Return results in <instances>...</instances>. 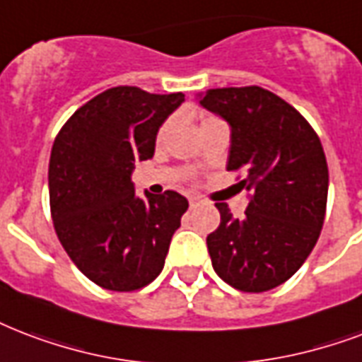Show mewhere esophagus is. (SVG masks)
I'll return each instance as SVG.
<instances>
[{"label": "esophagus", "instance_id": "1", "mask_svg": "<svg viewBox=\"0 0 362 362\" xmlns=\"http://www.w3.org/2000/svg\"><path fill=\"white\" fill-rule=\"evenodd\" d=\"M199 205V199H195V197H192L189 199V209H195V206Z\"/></svg>", "mask_w": 362, "mask_h": 362}]
</instances>
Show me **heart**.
<instances>
[{"label": "heart", "instance_id": "1", "mask_svg": "<svg viewBox=\"0 0 362 362\" xmlns=\"http://www.w3.org/2000/svg\"><path fill=\"white\" fill-rule=\"evenodd\" d=\"M165 127H167V125H165ZM165 127H163V129H161V132H163V131H165Z\"/></svg>", "mask_w": 362, "mask_h": 362}]
</instances>
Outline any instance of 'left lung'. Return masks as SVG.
<instances>
[{"mask_svg": "<svg viewBox=\"0 0 362 362\" xmlns=\"http://www.w3.org/2000/svg\"><path fill=\"white\" fill-rule=\"evenodd\" d=\"M199 104L231 127L228 170L250 193L243 218L216 203L220 226L206 237L212 267L237 291L266 292L300 269L321 235L328 167L303 115L262 87L206 90Z\"/></svg>", "mask_w": 362, "mask_h": 362, "instance_id": "1", "label": "left lung"}]
</instances>
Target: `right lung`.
I'll list each match as a JSON object with an SVG mask.
<instances>
[{
    "instance_id": "right-lung-1",
    "label": "right lung",
    "mask_w": 362,
    "mask_h": 362,
    "mask_svg": "<svg viewBox=\"0 0 362 362\" xmlns=\"http://www.w3.org/2000/svg\"><path fill=\"white\" fill-rule=\"evenodd\" d=\"M182 93L114 87L83 104L54 138L49 203L59 241L102 288L132 292L161 273L187 199L176 192L134 195V163L153 157L159 127Z\"/></svg>"
}]
</instances>
